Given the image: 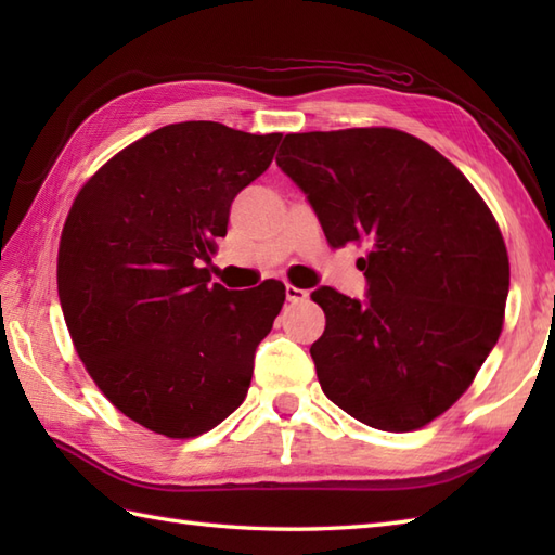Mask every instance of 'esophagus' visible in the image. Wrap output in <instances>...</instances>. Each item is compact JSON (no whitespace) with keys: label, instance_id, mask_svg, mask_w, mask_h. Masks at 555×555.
Masks as SVG:
<instances>
[{"label":"esophagus","instance_id":"obj_1","mask_svg":"<svg viewBox=\"0 0 555 555\" xmlns=\"http://www.w3.org/2000/svg\"><path fill=\"white\" fill-rule=\"evenodd\" d=\"M286 298H288V302H302V300H308V291L286 284Z\"/></svg>","mask_w":555,"mask_h":555}]
</instances>
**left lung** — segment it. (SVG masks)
Returning a JSON list of instances; mask_svg holds the SVG:
<instances>
[{
	"label": "left lung",
	"mask_w": 555,
	"mask_h": 555,
	"mask_svg": "<svg viewBox=\"0 0 555 555\" xmlns=\"http://www.w3.org/2000/svg\"><path fill=\"white\" fill-rule=\"evenodd\" d=\"M276 164L328 245H367V298L312 291L326 314L310 348L322 391L367 427H424L501 336L511 264L496 219L451 162L396 128L291 133Z\"/></svg>",
	"instance_id": "1"
}]
</instances>
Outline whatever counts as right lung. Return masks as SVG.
I'll return each instance as SVG.
<instances>
[{"instance_id":"add662e5","label":"right lung","mask_w":555,"mask_h":555,"mask_svg":"<svg viewBox=\"0 0 555 555\" xmlns=\"http://www.w3.org/2000/svg\"><path fill=\"white\" fill-rule=\"evenodd\" d=\"M279 140L215 121L157 128L104 164L68 211L56 259L68 334L109 403L150 431L191 439L247 396L286 286L229 291L205 264Z\"/></svg>"}]
</instances>
